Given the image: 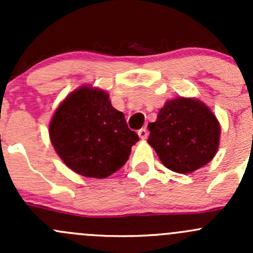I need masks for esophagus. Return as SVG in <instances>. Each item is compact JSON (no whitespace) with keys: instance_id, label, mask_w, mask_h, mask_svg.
Returning <instances> with one entry per match:
<instances>
[{"instance_id":"34e87169","label":"esophagus","mask_w":253,"mask_h":253,"mask_svg":"<svg viewBox=\"0 0 253 253\" xmlns=\"http://www.w3.org/2000/svg\"><path fill=\"white\" fill-rule=\"evenodd\" d=\"M138 136L141 139H145L148 137V131L145 128H141L138 131Z\"/></svg>"}]
</instances>
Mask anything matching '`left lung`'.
<instances>
[{"instance_id":"8db88e82","label":"left lung","mask_w":253,"mask_h":253,"mask_svg":"<svg viewBox=\"0 0 253 253\" xmlns=\"http://www.w3.org/2000/svg\"><path fill=\"white\" fill-rule=\"evenodd\" d=\"M148 129V143L163 165L175 172L196 171L218 152L220 125L211 109L197 99L180 96L167 101Z\"/></svg>"}]
</instances>
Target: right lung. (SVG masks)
I'll use <instances>...</instances> for the list:
<instances>
[{"label":"right lung","mask_w":253,"mask_h":253,"mask_svg":"<svg viewBox=\"0 0 253 253\" xmlns=\"http://www.w3.org/2000/svg\"><path fill=\"white\" fill-rule=\"evenodd\" d=\"M51 143L62 162L85 177L104 178L128 160L138 134L128 128L109 94L84 85L72 91L56 110L48 127Z\"/></svg>","instance_id":"1"}]
</instances>
